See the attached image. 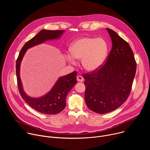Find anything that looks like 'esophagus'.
<instances>
[{
    "label": "esophagus",
    "mask_w": 150,
    "mask_h": 150,
    "mask_svg": "<svg viewBox=\"0 0 150 150\" xmlns=\"http://www.w3.org/2000/svg\"><path fill=\"white\" fill-rule=\"evenodd\" d=\"M76 79H77V81H78V82H83V81H84L83 78L82 76H80V75L77 76Z\"/></svg>",
    "instance_id": "obj_1"
}]
</instances>
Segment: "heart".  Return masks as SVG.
<instances>
[{
	"label": "heart",
	"instance_id": "heart-1",
	"mask_svg": "<svg viewBox=\"0 0 150 150\" xmlns=\"http://www.w3.org/2000/svg\"><path fill=\"white\" fill-rule=\"evenodd\" d=\"M70 51L71 54L67 53L66 56L69 62L75 63V58L81 59L83 69L93 72L104 63L108 54V45L103 38L85 37L75 41Z\"/></svg>",
	"mask_w": 150,
	"mask_h": 150
}]
</instances>
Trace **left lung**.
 I'll return each mask as SVG.
<instances>
[{
    "label": "left lung",
    "mask_w": 150,
    "mask_h": 150,
    "mask_svg": "<svg viewBox=\"0 0 150 150\" xmlns=\"http://www.w3.org/2000/svg\"><path fill=\"white\" fill-rule=\"evenodd\" d=\"M112 48L105 64L83 74L85 101L92 111L104 114L121 106L129 97L136 73L137 63L129 45L113 30L106 28Z\"/></svg>",
    "instance_id": "8db88e82"
}]
</instances>
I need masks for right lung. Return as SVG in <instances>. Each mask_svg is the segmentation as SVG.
Listing matches in <instances>:
<instances>
[{"label":"right lung","instance_id":"obj_1","mask_svg":"<svg viewBox=\"0 0 150 150\" xmlns=\"http://www.w3.org/2000/svg\"><path fill=\"white\" fill-rule=\"evenodd\" d=\"M65 30H42L33 38L28 41L21 49L16 62V74L19 93L24 100L36 111L46 115H56L65 109L66 98L68 93L77 83V72L74 71L69 74L60 77L51 90L45 96L33 98L24 92L20 78V65L27 49L50 40L57 39Z\"/></svg>","mask_w":150,"mask_h":150}]
</instances>
